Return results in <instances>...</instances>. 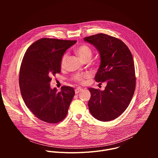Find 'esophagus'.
<instances>
[{
  "mask_svg": "<svg viewBox=\"0 0 158 158\" xmlns=\"http://www.w3.org/2000/svg\"><path fill=\"white\" fill-rule=\"evenodd\" d=\"M82 90H83L82 88L78 87V88H77V89H75V93H76V94H78V93H79L80 92L82 91Z\"/></svg>",
  "mask_w": 158,
  "mask_h": 158,
  "instance_id": "1",
  "label": "esophagus"
}]
</instances>
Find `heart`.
<instances>
[{"instance_id":"heart-1","label":"heart","mask_w":158,"mask_h":158,"mask_svg":"<svg viewBox=\"0 0 158 158\" xmlns=\"http://www.w3.org/2000/svg\"><path fill=\"white\" fill-rule=\"evenodd\" d=\"M76 52L77 54L79 56L80 59L82 61L85 60H89L92 57L93 52L89 46H86V45H81V46H79L76 49ZM67 57V54H64L62 57V60H61V66L63 67L65 64V61ZM91 77V75L89 74H77L73 76V79L76 82H77L80 84H84L85 82V79H88L89 77Z\"/></svg>"}]
</instances>
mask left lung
<instances>
[{"label":"left lung","mask_w":158,"mask_h":158,"mask_svg":"<svg viewBox=\"0 0 158 158\" xmlns=\"http://www.w3.org/2000/svg\"><path fill=\"white\" fill-rule=\"evenodd\" d=\"M84 40L93 45L100 54L96 81L107 83L104 91L89 88L90 112L99 121H112L127 109L136 88L132 56L122 40L105 34L87 37Z\"/></svg>","instance_id":"left-lung-1"}]
</instances>
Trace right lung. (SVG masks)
<instances>
[{
  "mask_svg": "<svg viewBox=\"0 0 158 158\" xmlns=\"http://www.w3.org/2000/svg\"><path fill=\"white\" fill-rule=\"evenodd\" d=\"M76 40L42 38L26 51L19 73V87L26 106L40 120L51 124L67 116L75 94L73 87L62 86L60 92L51 89L52 77L60 73L64 52Z\"/></svg>",
  "mask_w": 158,
  "mask_h": 158,
  "instance_id": "1",
  "label": "right lung"
}]
</instances>
